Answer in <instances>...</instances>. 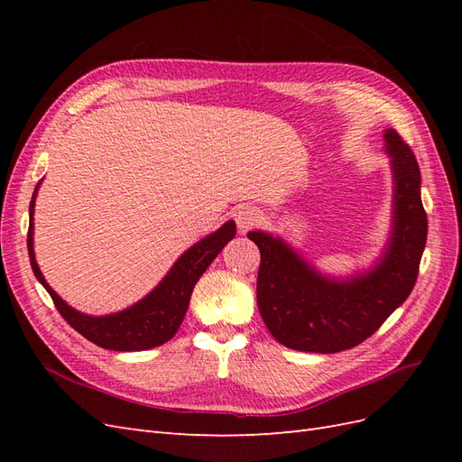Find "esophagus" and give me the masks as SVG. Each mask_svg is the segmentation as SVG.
Masks as SVG:
<instances>
[{"label": "esophagus", "instance_id": "esophagus-1", "mask_svg": "<svg viewBox=\"0 0 462 462\" xmlns=\"http://www.w3.org/2000/svg\"><path fill=\"white\" fill-rule=\"evenodd\" d=\"M235 221H236V226H239L241 233H246L248 229H253L254 226H260V223L263 221V214L256 208L243 206V208L236 209Z\"/></svg>", "mask_w": 462, "mask_h": 462}]
</instances>
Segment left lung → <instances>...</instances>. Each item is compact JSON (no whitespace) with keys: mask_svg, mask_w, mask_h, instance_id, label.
Masks as SVG:
<instances>
[{"mask_svg":"<svg viewBox=\"0 0 462 462\" xmlns=\"http://www.w3.org/2000/svg\"><path fill=\"white\" fill-rule=\"evenodd\" d=\"M393 177L389 239L370 268L321 273L283 236L248 231L260 248L258 309L273 337L302 353H341L360 345L407 300L426 246L420 167L393 129L383 131Z\"/></svg>","mask_w":462,"mask_h":462,"instance_id":"8db88e82","label":"left lung"}]
</instances>
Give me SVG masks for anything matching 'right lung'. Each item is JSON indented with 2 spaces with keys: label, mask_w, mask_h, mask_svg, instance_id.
Instances as JSON below:
<instances>
[{
  "label": "right lung",
  "mask_w": 462,
  "mask_h": 462,
  "mask_svg": "<svg viewBox=\"0 0 462 462\" xmlns=\"http://www.w3.org/2000/svg\"><path fill=\"white\" fill-rule=\"evenodd\" d=\"M40 185L42 180L34 189L29 208L31 226L26 245H29L31 265L36 279L50 292L55 309H58L60 314L67 319V324L75 328L82 337H87L97 346L109 348V351H146V348L160 346L170 341L177 333L179 326L183 324L194 285H197L200 275L208 270V265L221 253V248L235 236V221H226L217 231L206 235L204 239L187 248L185 253L175 260L170 272L163 275L162 282L153 287L146 297L129 306V309H123L119 312L106 316H92L79 312L73 306H69L58 292L50 287L46 277L42 275L38 268L34 254V204Z\"/></svg>",
  "instance_id": "right-lung-1"
}]
</instances>
